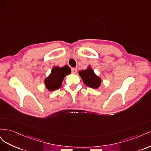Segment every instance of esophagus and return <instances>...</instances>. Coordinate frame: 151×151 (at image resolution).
Segmentation results:
<instances>
[{
	"instance_id": "34e87169",
	"label": "esophagus",
	"mask_w": 151,
	"mask_h": 151,
	"mask_svg": "<svg viewBox=\"0 0 151 151\" xmlns=\"http://www.w3.org/2000/svg\"><path fill=\"white\" fill-rule=\"evenodd\" d=\"M77 71V69L76 68H72V72L73 74H76Z\"/></svg>"
}]
</instances>
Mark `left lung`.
<instances>
[{"instance_id": "obj_1", "label": "left lung", "mask_w": 151, "mask_h": 151, "mask_svg": "<svg viewBox=\"0 0 151 151\" xmlns=\"http://www.w3.org/2000/svg\"><path fill=\"white\" fill-rule=\"evenodd\" d=\"M79 75L81 77L85 85L93 89H98L101 84V79L95 74L90 65L86 70L79 71Z\"/></svg>"}]
</instances>
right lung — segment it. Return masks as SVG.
I'll list each match as a JSON object with an SVG mask.
<instances>
[{
    "mask_svg": "<svg viewBox=\"0 0 151 151\" xmlns=\"http://www.w3.org/2000/svg\"><path fill=\"white\" fill-rule=\"evenodd\" d=\"M71 73L70 67L65 65L62 67L55 66L53 67L51 73L45 79V85L49 91L58 89L62 86L65 77Z\"/></svg>",
    "mask_w": 151,
    "mask_h": 151,
    "instance_id": "add662e5",
    "label": "right lung"
}]
</instances>
